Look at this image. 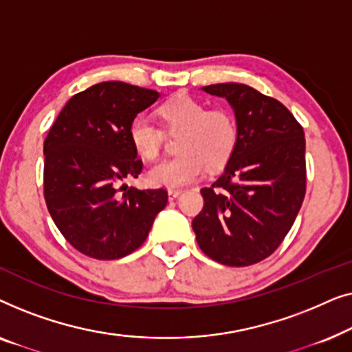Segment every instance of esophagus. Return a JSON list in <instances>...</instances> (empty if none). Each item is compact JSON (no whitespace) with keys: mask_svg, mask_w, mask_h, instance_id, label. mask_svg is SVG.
<instances>
[{"mask_svg":"<svg viewBox=\"0 0 352 352\" xmlns=\"http://www.w3.org/2000/svg\"><path fill=\"white\" fill-rule=\"evenodd\" d=\"M179 195H181V190H177V189H170V190H168V199H170V200H175Z\"/></svg>","mask_w":352,"mask_h":352,"instance_id":"34e87169","label":"esophagus"}]
</instances>
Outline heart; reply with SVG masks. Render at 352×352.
Masks as SVG:
<instances>
[{
	"mask_svg": "<svg viewBox=\"0 0 352 352\" xmlns=\"http://www.w3.org/2000/svg\"><path fill=\"white\" fill-rule=\"evenodd\" d=\"M160 117L170 129H182L176 157L158 162L147 171L152 186L179 189L205 173L206 163L216 166L232 151L237 128L228 110H208L206 104L181 94L160 107ZM129 141L134 151L146 160H153L162 148L163 133L147 115L139 113L129 123Z\"/></svg>",
	"mask_w": 352,
	"mask_h": 352,
	"instance_id": "heart-1",
	"label": "heart"
}]
</instances>
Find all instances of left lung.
<instances>
[{"label": "left lung", "mask_w": 352, "mask_h": 352, "mask_svg": "<svg viewBox=\"0 0 352 352\" xmlns=\"http://www.w3.org/2000/svg\"><path fill=\"white\" fill-rule=\"evenodd\" d=\"M201 91L228 100L237 138L224 171L200 190L205 206L192 229L206 256L250 266L276 252L305 200V133L285 105L252 86L230 81Z\"/></svg>", "instance_id": "8db88e82"}]
</instances>
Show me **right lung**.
<instances>
[{
	"mask_svg": "<svg viewBox=\"0 0 352 352\" xmlns=\"http://www.w3.org/2000/svg\"><path fill=\"white\" fill-rule=\"evenodd\" d=\"M160 93L123 81H102L69 99L45 141V200L72 247L96 259H120L146 242L166 206L165 189L122 184L142 160L129 123Z\"/></svg>",
	"mask_w": 352,
	"mask_h": 352,
	"instance_id": "obj_1",
	"label": "right lung"
}]
</instances>
